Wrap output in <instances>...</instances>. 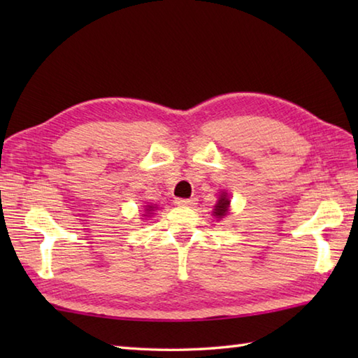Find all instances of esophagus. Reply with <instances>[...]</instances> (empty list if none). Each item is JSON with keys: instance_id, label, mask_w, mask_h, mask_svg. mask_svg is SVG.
I'll return each mask as SVG.
<instances>
[{"instance_id": "esophagus-1", "label": "esophagus", "mask_w": 358, "mask_h": 358, "mask_svg": "<svg viewBox=\"0 0 358 358\" xmlns=\"http://www.w3.org/2000/svg\"><path fill=\"white\" fill-rule=\"evenodd\" d=\"M177 206H194L196 204V199H175Z\"/></svg>"}]
</instances>
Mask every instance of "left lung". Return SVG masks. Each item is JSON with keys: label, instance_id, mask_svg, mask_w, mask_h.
Wrapping results in <instances>:
<instances>
[{"label": "left lung", "instance_id": "8db88e82", "mask_svg": "<svg viewBox=\"0 0 358 358\" xmlns=\"http://www.w3.org/2000/svg\"><path fill=\"white\" fill-rule=\"evenodd\" d=\"M229 203H231V201L227 200V195L223 194L222 196H220V200H218L217 206H215V209H214V214H215L218 218L224 217V215L227 214V209H229Z\"/></svg>", "mask_w": 358, "mask_h": 358}]
</instances>
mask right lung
<instances>
[{
	"label": "right lung",
	"instance_id": "1",
	"mask_svg": "<svg viewBox=\"0 0 358 358\" xmlns=\"http://www.w3.org/2000/svg\"><path fill=\"white\" fill-rule=\"evenodd\" d=\"M152 209H154V208H152V206H149L146 210H152Z\"/></svg>",
	"mask_w": 358,
	"mask_h": 358
}]
</instances>
